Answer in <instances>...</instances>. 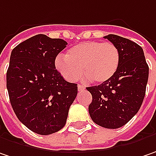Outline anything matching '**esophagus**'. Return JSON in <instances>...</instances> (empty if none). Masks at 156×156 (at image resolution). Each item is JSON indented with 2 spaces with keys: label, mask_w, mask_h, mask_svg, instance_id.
Wrapping results in <instances>:
<instances>
[{
  "label": "esophagus",
  "mask_w": 156,
  "mask_h": 156,
  "mask_svg": "<svg viewBox=\"0 0 156 156\" xmlns=\"http://www.w3.org/2000/svg\"><path fill=\"white\" fill-rule=\"evenodd\" d=\"M85 89V86H84V85H78V91H84Z\"/></svg>",
  "instance_id": "34e87169"
}]
</instances>
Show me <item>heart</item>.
Returning a JSON list of instances; mask_svg holds the SVG:
<instances>
[{
    "label": "heart",
    "instance_id": "1",
    "mask_svg": "<svg viewBox=\"0 0 156 156\" xmlns=\"http://www.w3.org/2000/svg\"><path fill=\"white\" fill-rule=\"evenodd\" d=\"M120 63L118 47L109 42L89 41L77 44L65 53V58L56 59V68L62 76L75 81L82 74L85 79L97 84L110 80L117 72Z\"/></svg>",
    "mask_w": 156,
    "mask_h": 156
}]
</instances>
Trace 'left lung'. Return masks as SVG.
I'll use <instances>...</instances> for the list:
<instances>
[{"label":"left lung","instance_id":"8db88e82","mask_svg":"<svg viewBox=\"0 0 156 156\" xmlns=\"http://www.w3.org/2000/svg\"><path fill=\"white\" fill-rule=\"evenodd\" d=\"M104 38L118 47L120 63L110 80L86 88L92 96L88 109L94 123L115 129L126 125L140 110L145 97L148 65L142 48L136 43L112 34Z\"/></svg>","mask_w":156,"mask_h":156}]
</instances>
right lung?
Wrapping results in <instances>:
<instances>
[{"mask_svg": "<svg viewBox=\"0 0 156 156\" xmlns=\"http://www.w3.org/2000/svg\"><path fill=\"white\" fill-rule=\"evenodd\" d=\"M66 45L63 39L39 34L11 52L7 71L11 105L18 119L38 134H51L65 126L78 94V85L65 81L55 66Z\"/></svg>", "mask_w": 156, "mask_h": 156, "instance_id": "add662e5", "label": "right lung"}]
</instances>
